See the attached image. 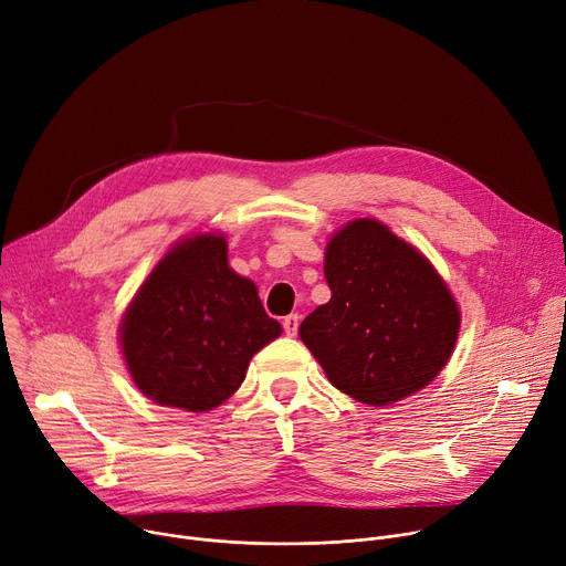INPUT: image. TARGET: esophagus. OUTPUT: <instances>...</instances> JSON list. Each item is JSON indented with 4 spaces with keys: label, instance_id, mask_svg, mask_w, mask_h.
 Instances as JSON below:
<instances>
[{
    "label": "esophagus",
    "instance_id": "esophagus-1",
    "mask_svg": "<svg viewBox=\"0 0 566 566\" xmlns=\"http://www.w3.org/2000/svg\"><path fill=\"white\" fill-rule=\"evenodd\" d=\"M297 325H300V316H297V314H289V316H284V321H282V327H284V332H286V336H295Z\"/></svg>",
    "mask_w": 566,
    "mask_h": 566
}]
</instances>
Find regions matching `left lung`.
<instances>
[{"instance_id": "obj_1", "label": "left lung", "mask_w": 566, "mask_h": 566, "mask_svg": "<svg viewBox=\"0 0 566 566\" xmlns=\"http://www.w3.org/2000/svg\"><path fill=\"white\" fill-rule=\"evenodd\" d=\"M329 303L300 338L327 380L382 407L430 385L453 355L460 307L432 263L375 218H357L325 248Z\"/></svg>"}]
</instances>
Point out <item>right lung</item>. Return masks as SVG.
Listing matches in <instances>:
<instances>
[{"label": "right lung", "instance_id": "right-lung-1", "mask_svg": "<svg viewBox=\"0 0 566 566\" xmlns=\"http://www.w3.org/2000/svg\"><path fill=\"white\" fill-rule=\"evenodd\" d=\"M282 334L256 286L228 263L222 234L179 241L149 273L120 323L136 387L159 405L209 411L245 380L254 353Z\"/></svg>", "mask_w": 566, "mask_h": 566}]
</instances>
